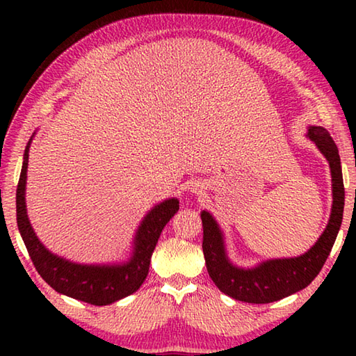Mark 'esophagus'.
Instances as JSON below:
<instances>
[{
    "label": "esophagus",
    "instance_id": "obj_1",
    "mask_svg": "<svg viewBox=\"0 0 356 356\" xmlns=\"http://www.w3.org/2000/svg\"><path fill=\"white\" fill-rule=\"evenodd\" d=\"M193 186V191L195 193H202V190H204V185L202 184H200V182H195V185H191Z\"/></svg>",
    "mask_w": 356,
    "mask_h": 356
}]
</instances>
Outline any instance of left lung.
I'll return each instance as SVG.
<instances>
[{
  "mask_svg": "<svg viewBox=\"0 0 356 356\" xmlns=\"http://www.w3.org/2000/svg\"><path fill=\"white\" fill-rule=\"evenodd\" d=\"M308 136L328 160L331 180H333V207H331L328 226L308 252L291 259H273L257 265L256 268H237L227 261L221 231L212 215L206 210L201 213L204 229L202 251L207 272L215 286L229 297L256 305L272 303L289 297L309 286L330 256L344 213L346 191L342 182L341 159L328 130L323 127H309Z\"/></svg>",
  "mask_w": 356,
  "mask_h": 356,
  "instance_id": "1",
  "label": "left lung"
}]
</instances>
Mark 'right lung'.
<instances>
[{
  "mask_svg": "<svg viewBox=\"0 0 356 356\" xmlns=\"http://www.w3.org/2000/svg\"><path fill=\"white\" fill-rule=\"evenodd\" d=\"M29 140L23 156V166L17 185V225L29 257L38 273L56 292L94 306H104L136 292L149 273L150 257L160 234L179 210L177 200H168L155 206L143 220L135 237V251L124 265H80L51 254L35 237L29 225L25 206V185L28 170Z\"/></svg>",
  "mask_w": 356,
  "mask_h": 356,
  "instance_id": "obj_1",
  "label": "right lung"
}]
</instances>
